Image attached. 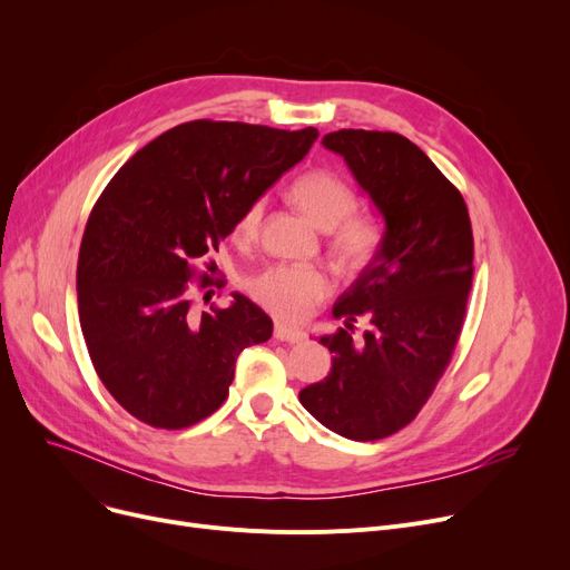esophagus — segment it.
Here are the masks:
<instances>
[{"mask_svg": "<svg viewBox=\"0 0 570 570\" xmlns=\"http://www.w3.org/2000/svg\"><path fill=\"white\" fill-rule=\"evenodd\" d=\"M275 340L288 342V344H301L305 340V333L301 331V327H291V325L277 323L275 325Z\"/></svg>", "mask_w": 570, "mask_h": 570, "instance_id": "1", "label": "esophagus"}]
</instances>
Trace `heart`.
Here are the masks:
<instances>
[{"label":"heart","mask_w":570,"mask_h":570,"mask_svg":"<svg viewBox=\"0 0 570 570\" xmlns=\"http://www.w3.org/2000/svg\"><path fill=\"white\" fill-rule=\"evenodd\" d=\"M293 205L321 230H333L331 247L344 269H363L381 252L383 228L370 217H351L355 213V194L331 170H309L295 179L288 189ZM263 219V203H254L237 219L235 235L254 239ZM256 303L284 321H301L327 293V277L316 267L275 265L249 284Z\"/></svg>","instance_id":"obj_1"}]
</instances>
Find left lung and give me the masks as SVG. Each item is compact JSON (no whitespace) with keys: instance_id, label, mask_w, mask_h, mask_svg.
Returning <instances> with one entry per match:
<instances>
[{"instance_id":"8db88e82","label":"left lung","mask_w":570,"mask_h":570,"mask_svg":"<svg viewBox=\"0 0 570 570\" xmlns=\"http://www.w3.org/2000/svg\"><path fill=\"white\" fill-rule=\"evenodd\" d=\"M379 215L383 245L340 295L346 327L318 342L333 370L301 391L321 425L376 441L409 425L432 395L462 333L473 277V235L462 194L421 147L391 131L342 129L323 136ZM367 317L363 341L352 323Z\"/></svg>"}]
</instances>
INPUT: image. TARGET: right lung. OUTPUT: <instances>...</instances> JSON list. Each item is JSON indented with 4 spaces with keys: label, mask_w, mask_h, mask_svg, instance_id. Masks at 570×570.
Here are the masks:
<instances>
[{
    "label": "right lung",
    "mask_w": 570,
    "mask_h": 570,
    "mask_svg": "<svg viewBox=\"0 0 570 570\" xmlns=\"http://www.w3.org/2000/svg\"><path fill=\"white\" fill-rule=\"evenodd\" d=\"M316 138L314 127L196 119L138 149L97 200L78 256V316L101 383L138 421H203L228 397L237 355L273 335V318L243 293L194 314L189 282Z\"/></svg>",
    "instance_id": "add662e5"
}]
</instances>
